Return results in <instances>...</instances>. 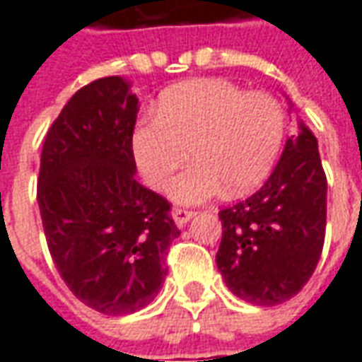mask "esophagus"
<instances>
[{"label": "esophagus", "mask_w": 362, "mask_h": 362, "mask_svg": "<svg viewBox=\"0 0 362 362\" xmlns=\"http://www.w3.org/2000/svg\"><path fill=\"white\" fill-rule=\"evenodd\" d=\"M173 219H175L177 227H183L187 225V221H191L195 217V211H189V209H173Z\"/></svg>", "instance_id": "1"}]
</instances>
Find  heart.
Masks as SVG:
<instances>
[{
  "label": "heart",
  "mask_w": 362,
  "mask_h": 362,
  "mask_svg": "<svg viewBox=\"0 0 362 362\" xmlns=\"http://www.w3.org/2000/svg\"><path fill=\"white\" fill-rule=\"evenodd\" d=\"M285 137V113L263 91H245L227 79H191L165 89L155 121H141L131 135L137 169L161 191L187 159L189 169L169 187L181 205H197L221 189L243 195L265 181Z\"/></svg>",
  "instance_id": "heart-1"
}]
</instances>
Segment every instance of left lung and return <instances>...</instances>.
Instances as JSON below:
<instances>
[{"mask_svg":"<svg viewBox=\"0 0 362 362\" xmlns=\"http://www.w3.org/2000/svg\"><path fill=\"white\" fill-rule=\"evenodd\" d=\"M219 219L217 267L233 295L273 307L307 285L325 243L327 177L317 137L303 121L265 185L219 211Z\"/></svg>","mask_w":362,"mask_h":362,"instance_id":"obj_1","label":"left lung"}]
</instances>
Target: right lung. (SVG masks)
<instances>
[{"label":"right lung","instance_id":"right-lung-1","mask_svg":"<svg viewBox=\"0 0 362 362\" xmlns=\"http://www.w3.org/2000/svg\"><path fill=\"white\" fill-rule=\"evenodd\" d=\"M137 97L123 77L81 87L45 135L37 203L51 259L77 299L119 317L163 287L181 231L171 205L135 179Z\"/></svg>","mask_w":362,"mask_h":362}]
</instances>
